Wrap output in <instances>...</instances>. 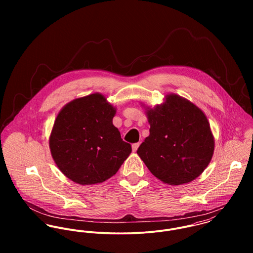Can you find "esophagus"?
I'll return each mask as SVG.
<instances>
[{"label": "esophagus", "instance_id": "esophagus-1", "mask_svg": "<svg viewBox=\"0 0 253 253\" xmlns=\"http://www.w3.org/2000/svg\"><path fill=\"white\" fill-rule=\"evenodd\" d=\"M139 145H140V142H137V143H134V144H132V151H133V152H135V151L138 149Z\"/></svg>", "mask_w": 253, "mask_h": 253}]
</instances>
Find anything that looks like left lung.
Returning <instances> with one entry per match:
<instances>
[{"label":"left lung","mask_w":253,"mask_h":253,"mask_svg":"<svg viewBox=\"0 0 253 253\" xmlns=\"http://www.w3.org/2000/svg\"><path fill=\"white\" fill-rule=\"evenodd\" d=\"M150 134L137 150L151 173L169 185L197 178L209 166L214 140L206 115L176 94L147 111Z\"/></svg>","instance_id":"8db88e82"}]
</instances>
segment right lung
Masks as SVG:
<instances>
[{
	"instance_id": "1",
	"label": "right lung",
	"mask_w": 253,
	"mask_h": 253,
	"mask_svg": "<svg viewBox=\"0 0 253 253\" xmlns=\"http://www.w3.org/2000/svg\"><path fill=\"white\" fill-rule=\"evenodd\" d=\"M116 110L99 93L78 98L59 112L49 137L52 158L69 179L101 183L117 173L131 153L113 125Z\"/></svg>"
}]
</instances>
